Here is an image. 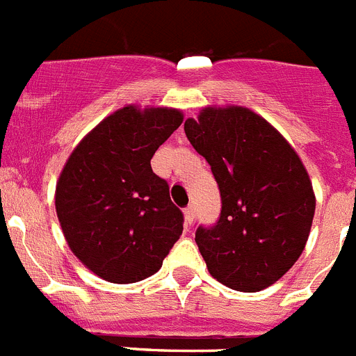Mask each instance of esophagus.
I'll list each match as a JSON object with an SVG mask.
<instances>
[{
    "mask_svg": "<svg viewBox=\"0 0 356 356\" xmlns=\"http://www.w3.org/2000/svg\"><path fill=\"white\" fill-rule=\"evenodd\" d=\"M184 216H185V222H187V225H193L194 216H196V212H194V207H187V209L184 210Z\"/></svg>",
    "mask_w": 356,
    "mask_h": 356,
    "instance_id": "esophagus-1",
    "label": "esophagus"
}]
</instances>
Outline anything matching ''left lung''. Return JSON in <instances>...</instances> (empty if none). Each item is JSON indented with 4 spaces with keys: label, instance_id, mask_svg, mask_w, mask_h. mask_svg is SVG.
<instances>
[{
    "label": "left lung",
    "instance_id": "1",
    "mask_svg": "<svg viewBox=\"0 0 356 356\" xmlns=\"http://www.w3.org/2000/svg\"><path fill=\"white\" fill-rule=\"evenodd\" d=\"M221 193V216L196 229L209 273L226 287L257 292L300 259L316 212L303 162L275 127L244 106H207L185 121Z\"/></svg>",
    "mask_w": 356,
    "mask_h": 356
}]
</instances>
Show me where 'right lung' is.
Listing matches in <instances>:
<instances>
[{
    "instance_id": "right-lung-1",
    "label": "right lung",
    "mask_w": 356,
    "mask_h": 356,
    "mask_svg": "<svg viewBox=\"0 0 356 356\" xmlns=\"http://www.w3.org/2000/svg\"><path fill=\"white\" fill-rule=\"evenodd\" d=\"M181 121L180 110L168 106H122L85 135L56 181V216L69 248L110 284L155 275L184 232L168 181L151 169Z\"/></svg>"
}]
</instances>
